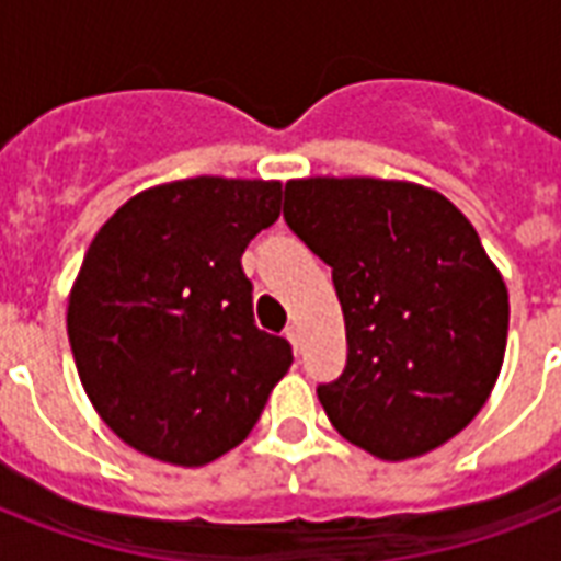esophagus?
<instances>
[{"instance_id": "34e87169", "label": "esophagus", "mask_w": 561, "mask_h": 561, "mask_svg": "<svg viewBox=\"0 0 561 561\" xmlns=\"http://www.w3.org/2000/svg\"><path fill=\"white\" fill-rule=\"evenodd\" d=\"M285 337H288V343L294 346V352H302V329H299L297 323H290L288 329H285Z\"/></svg>"}]
</instances>
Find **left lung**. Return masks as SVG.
I'll list each match as a JSON object with an SVG mask.
<instances>
[{
  "label": "left lung",
  "mask_w": 561,
  "mask_h": 561,
  "mask_svg": "<svg viewBox=\"0 0 561 561\" xmlns=\"http://www.w3.org/2000/svg\"><path fill=\"white\" fill-rule=\"evenodd\" d=\"M288 227L332 267L346 369L317 387L343 439L413 460L457 436L504 367L510 294L471 220L410 180L302 178Z\"/></svg>",
  "instance_id": "1"
}]
</instances>
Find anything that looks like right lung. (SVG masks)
I'll list each match as a JSON object with an SVG mask.
<instances>
[{
    "label": "right lung",
    "instance_id": "obj_1",
    "mask_svg": "<svg viewBox=\"0 0 561 561\" xmlns=\"http://www.w3.org/2000/svg\"><path fill=\"white\" fill-rule=\"evenodd\" d=\"M279 211V180L201 174L145 188L101 224L66 332L83 392L130 448L194 469L253 431L294 355L255 329L241 253Z\"/></svg>",
    "mask_w": 561,
    "mask_h": 561
}]
</instances>
